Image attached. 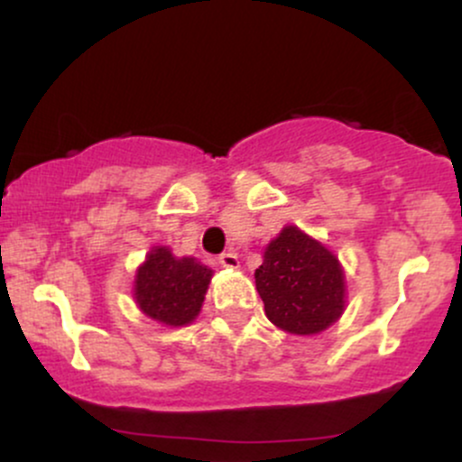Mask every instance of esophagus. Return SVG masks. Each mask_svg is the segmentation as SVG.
Listing matches in <instances>:
<instances>
[{"instance_id": "esophagus-1", "label": "esophagus", "mask_w": 462, "mask_h": 462, "mask_svg": "<svg viewBox=\"0 0 462 462\" xmlns=\"http://www.w3.org/2000/svg\"><path fill=\"white\" fill-rule=\"evenodd\" d=\"M219 263H221V267L236 269L238 267V256L235 252H226V254H221V256H219Z\"/></svg>"}]
</instances>
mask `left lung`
Listing matches in <instances>:
<instances>
[{
    "label": "left lung",
    "instance_id": "1",
    "mask_svg": "<svg viewBox=\"0 0 462 462\" xmlns=\"http://www.w3.org/2000/svg\"><path fill=\"white\" fill-rule=\"evenodd\" d=\"M264 315L284 332L310 337L346 310V273L326 245L286 226L264 249L254 273Z\"/></svg>",
    "mask_w": 462,
    "mask_h": 462
}]
</instances>
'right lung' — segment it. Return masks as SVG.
<instances>
[{
    "instance_id": "obj_1",
    "label": "right lung",
    "mask_w": 462,
    "mask_h": 462,
    "mask_svg": "<svg viewBox=\"0 0 462 462\" xmlns=\"http://www.w3.org/2000/svg\"><path fill=\"white\" fill-rule=\"evenodd\" d=\"M213 269L195 258H176L169 247H153L136 269L134 300L147 317L164 326H187L199 315Z\"/></svg>"
}]
</instances>
